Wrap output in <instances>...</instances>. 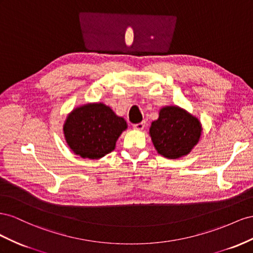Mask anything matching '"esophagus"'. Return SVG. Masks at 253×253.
Segmentation results:
<instances>
[{"label": "esophagus", "instance_id": "obj_1", "mask_svg": "<svg viewBox=\"0 0 253 253\" xmlns=\"http://www.w3.org/2000/svg\"><path fill=\"white\" fill-rule=\"evenodd\" d=\"M145 124H146L145 122H141V123H139V124H134L133 128L136 129V130H143L144 127H145Z\"/></svg>", "mask_w": 253, "mask_h": 253}]
</instances>
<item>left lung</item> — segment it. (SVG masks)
Instances as JSON below:
<instances>
[{
  "label": "left lung",
  "instance_id": "left-lung-1",
  "mask_svg": "<svg viewBox=\"0 0 253 253\" xmlns=\"http://www.w3.org/2000/svg\"><path fill=\"white\" fill-rule=\"evenodd\" d=\"M199 120L178 106L161 108L158 120L151 123L149 134L158 154L168 159L189 155L200 139Z\"/></svg>",
  "mask_w": 253,
  "mask_h": 253
}]
</instances>
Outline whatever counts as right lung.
<instances>
[{"instance_id": "add662e5", "label": "right lung", "mask_w": 253, "mask_h": 253, "mask_svg": "<svg viewBox=\"0 0 253 253\" xmlns=\"http://www.w3.org/2000/svg\"><path fill=\"white\" fill-rule=\"evenodd\" d=\"M126 129V121L103 103L75 108L63 124L64 138L72 151L93 160L111 153Z\"/></svg>"}]
</instances>
